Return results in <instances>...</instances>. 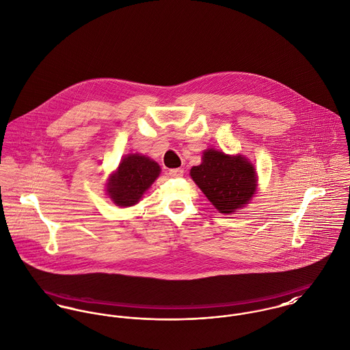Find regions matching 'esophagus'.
Listing matches in <instances>:
<instances>
[{"label": "esophagus", "mask_w": 350, "mask_h": 350, "mask_svg": "<svg viewBox=\"0 0 350 350\" xmlns=\"http://www.w3.org/2000/svg\"><path fill=\"white\" fill-rule=\"evenodd\" d=\"M168 175L171 178H180V176H183V170L182 168H172V170L168 171Z\"/></svg>", "instance_id": "1"}]
</instances>
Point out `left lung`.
I'll return each mask as SVG.
<instances>
[{"mask_svg": "<svg viewBox=\"0 0 350 350\" xmlns=\"http://www.w3.org/2000/svg\"><path fill=\"white\" fill-rule=\"evenodd\" d=\"M192 180L222 214H234L247 204L256 191L253 163L242 155L230 157L210 148L190 171Z\"/></svg>", "mask_w": 350, "mask_h": 350, "instance_id": "1", "label": "left lung"}]
</instances>
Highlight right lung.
I'll return each mask as SVG.
<instances>
[{
	"label": "right lung",
	"mask_w": 350,
	"mask_h": 350,
	"mask_svg": "<svg viewBox=\"0 0 350 350\" xmlns=\"http://www.w3.org/2000/svg\"><path fill=\"white\" fill-rule=\"evenodd\" d=\"M160 165L140 154H129L120 161L107 183V193L116 206L136 204L159 176Z\"/></svg>",
	"instance_id": "1"
}]
</instances>
